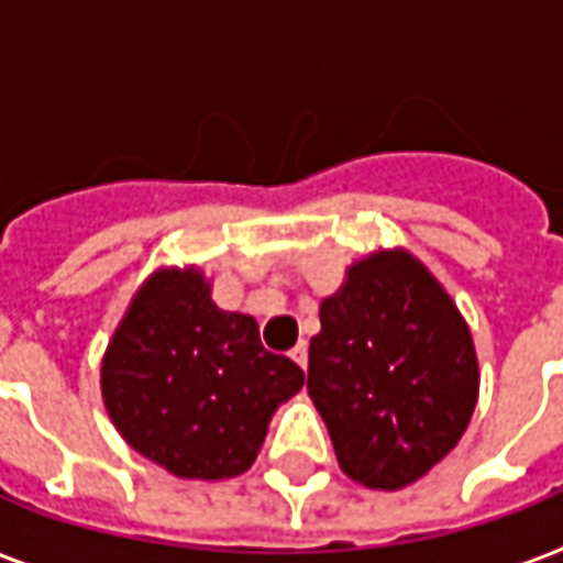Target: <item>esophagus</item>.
Segmentation results:
<instances>
[{
	"instance_id": "esophagus-1",
	"label": "esophagus",
	"mask_w": 563,
	"mask_h": 563,
	"mask_svg": "<svg viewBox=\"0 0 563 563\" xmlns=\"http://www.w3.org/2000/svg\"><path fill=\"white\" fill-rule=\"evenodd\" d=\"M289 356H291V360H295V362H298L300 368L307 371V365H309V356H307V344H303V342H300V344H295V347H291V353H289Z\"/></svg>"
}]
</instances>
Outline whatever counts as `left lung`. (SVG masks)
<instances>
[{"instance_id":"8db88e82","label":"left lung","mask_w":563,"mask_h":563,"mask_svg":"<svg viewBox=\"0 0 563 563\" xmlns=\"http://www.w3.org/2000/svg\"><path fill=\"white\" fill-rule=\"evenodd\" d=\"M307 388L342 471L365 488L400 490L464 435L479 362L444 286L397 247L353 263L324 298Z\"/></svg>"}]
</instances>
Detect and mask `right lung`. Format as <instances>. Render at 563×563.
I'll list each match as a JSON object with an SVG mask.
<instances>
[{"label": "right lung", "instance_id": "right-lung-1", "mask_svg": "<svg viewBox=\"0 0 563 563\" xmlns=\"http://www.w3.org/2000/svg\"><path fill=\"white\" fill-rule=\"evenodd\" d=\"M300 385L303 371L265 351L254 318L212 303L198 268L154 272L101 360L119 435L180 479L245 473L274 409Z\"/></svg>", "mask_w": 563, "mask_h": 563}]
</instances>
